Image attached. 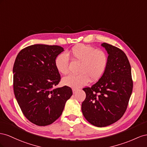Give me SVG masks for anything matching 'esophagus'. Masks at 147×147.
I'll return each instance as SVG.
<instances>
[{
    "instance_id": "1",
    "label": "esophagus",
    "mask_w": 147,
    "mask_h": 147,
    "mask_svg": "<svg viewBox=\"0 0 147 147\" xmlns=\"http://www.w3.org/2000/svg\"><path fill=\"white\" fill-rule=\"evenodd\" d=\"M72 90H73V94H75V93H76V92H77L78 89H74V88H73V89H72Z\"/></svg>"
}]
</instances>
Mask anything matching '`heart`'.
<instances>
[{"label": "heart", "instance_id": "obj_1", "mask_svg": "<svg viewBox=\"0 0 147 147\" xmlns=\"http://www.w3.org/2000/svg\"><path fill=\"white\" fill-rule=\"evenodd\" d=\"M68 55L74 60L80 62L78 74H69L63 79L65 85L78 88L87 85L89 82L98 81L105 72L108 64L107 53L102 50L91 45L78 44L70 49ZM69 59L65 53L58 55L55 60L57 70L62 74L68 73Z\"/></svg>", "mask_w": 147, "mask_h": 147}]
</instances>
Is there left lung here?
Returning a JSON list of instances; mask_svg holds the SVG:
<instances>
[{"label": "left lung", "instance_id": "1", "mask_svg": "<svg viewBox=\"0 0 147 147\" xmlns=\"http://www.w3.org/2000/svg\"><path fill=\"white\" fill-rule=\"evenodd\" d=\"M102 45L109 55L107 68L97 82L83 88L86 97L81 105L86 120L100 127L115 123L123 116L133 89L131 65L125 53L111 44Z\"/></svg>", "mask_w": 147, "mask_h": 147}]
</instances>
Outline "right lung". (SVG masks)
<instances>
[{"instance_id":"obj_1","label":"right lung","mask_w":147,"mask_h":147,"mask_svg":"<svg viewBox=\"0 0 147 147\" xmlns=\"http://www.w3.org/2000/svg\"><path fill=\"white\" fill-rule=\"evenodd\" d=\"M63 50L58 45H32L21 50L15 59L14 94L24 116L37 125L55 121L73 95L68 86L53 89L61 80L55 60Z\"/></svg>"}]
</instances>
